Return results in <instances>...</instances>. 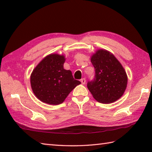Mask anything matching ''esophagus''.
<instances>
[{
	"label": "esophagus",
	"instance_id": "1",
	"mask_svg": "<svg viewBox=\"0 0 152 152\" xmlns=\"http://www.w3.org/2000/svg\"><path fill=\"white\" fill-rule=\"evenodd\" d=\"M80 82H81L82 84H84L86 83V79L85 78H82L80 80Z\"/></svg>",
	"mask_w": 152,
	"mask_h": 152
}]
</instances>
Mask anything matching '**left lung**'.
<instances>
[{
  "label": "left lung",
  "instance_id": "obj_1",
  "mask_svg": "<svg viewBox=\"0 0 152 152\" xmlns=\"http://www.w3.org/2000/svg\"><path fill=\"white\" fill-rule=\"evenodd\" d=\"M95 69L93 80L87 87L94 99L101 103H111L122 96L127 84V76L114 55L105 50H99L91 57Z\"/></svg>",
  "mask_w": 152,
  "mask_h": 152
}]
</instances>
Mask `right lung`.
Masks as SVG:
<instances>
[{
    "mask_svg": "<svg viewBox=\"0 0 152 152\" xmlns=\"http://www.w3.org/2000/svg\"><path fill=\"white\" fill-rule=\"evenodd\" d=\"M65 57L52 53L38 64L31 75L33 93L41 101L50 104L62 103L70 92L81 82L70 70L64 68Z\"/></svg>",
    "mask_w": 152,
    "mask_h": 152,
    "instance_id": "add662e5",
    "label": "right lung"
}]
</instances>
